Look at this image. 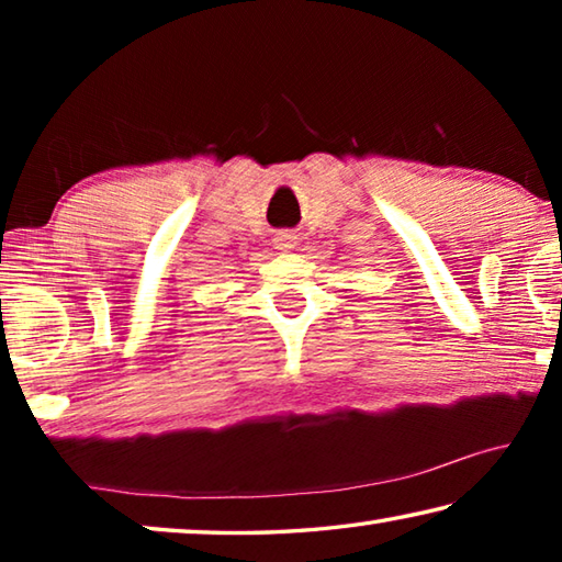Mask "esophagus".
Listing matches in <instances>:
<instances>
[{
    "mask_svg": "<svg viewBox=\"0 0 562 562\" xmlns=\"http://www.w3.org/2000/svg\"><path fill=\"white\" fill-rule=\"evenodd\" d=\"M294 237L292 233H278V237H274V245H278V250H290V247H294Z\"/></svg>",
    "mask_w": 562,
    "mask_h": 562,
    "instance_id": "34e87169",
    "label": "esophagus"
}]
</instances>
